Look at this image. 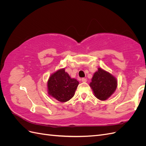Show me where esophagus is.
<instances>
[{
    "instance_id": "esophagus-1",
    "label": "esophagus",
    "mask_w": 146,
    "mask_h": 146,
    "mask_svg": "<svg viewBox=\"0 0 146 146\" xmlns=\"http://www.w3.org/2000/svg\"><path fill=\"white\" fill-rule=\"evenodd\" d=\"M86 81H87L86 78H82V82H86Z\"/></svg>"
}]
</instances>
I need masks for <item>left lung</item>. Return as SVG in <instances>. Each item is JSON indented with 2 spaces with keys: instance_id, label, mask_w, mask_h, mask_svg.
<instances>
[{
  "instance_id": "8db88e82",
  "label": "left lung",
  "mask_w": 146,
  "mask_h": 146,
  "mask_svg": "<svg viewBox=\"0 0 146 146\" xmlns=\"http://www.w3.org/2000/svg\"><path fill=\"white\" fill-rule=\"evenodd\" d=\"M90 86L96 98L100 100L105 101L115 92L117 86V80L111 74L99 68L92 76Z\"/></svg>"
}]
</instances>
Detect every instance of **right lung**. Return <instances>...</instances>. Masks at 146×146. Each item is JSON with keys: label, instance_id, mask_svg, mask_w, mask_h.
I'll return each instance as SVG.
<instances>
[{"label": "right lung", "instance_id": "obj_1", "mask_svg": "<svg viewBox=\"0 0 146 146\" xmlns=\"http://www.w3.org/2000/svg\"><path fill=\"white\" fill-rule=\"evenodd\" d=\"M78 84L76 78L70 77L65 71V68L59 69L48 79L47 93L60 102H66L73 98Z\"/></svg>", "mask_w": 146, "mask_h": 146}]
</instances>
